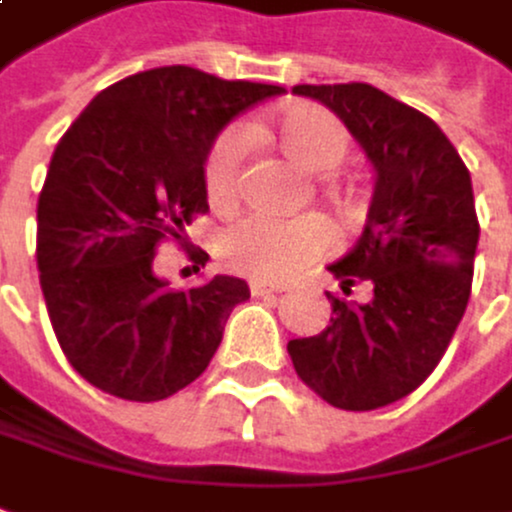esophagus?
Masks as SVG:
<instances>
[{
  "label": "esophagus",
  "mask_w": 512,
  "mask_h": 512,
  "mask_svg": "<svg viewBox=\"0 0 512 512\" xmlns=\"http://www.w3.org/2000/svg\"><path fill=\"white\" fill-rule=\"evenodd\" d=\"M285 288H288V285L263 283V280H252V283H249V291H252L255 297H266V294H283Z\"/></svg>",
  "instance_id": "esophagus-1"
}]
</instances>
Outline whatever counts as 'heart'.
Masks as SVG:
<instances>
[{
    "instance_id": "1",
    "label": "heart",
    "mask_w": 512,
    "mask_h": 512,
    "mask_svg": "<svg viewBox=\"0 0 512 512\" xmlns=\"http://www.w3.org/2000/svg\"><path fill=\"white\" fill-rule=\"evenodd\" d=\"M257 131L269 134L280 145V151L308 173H328L336 165H342L344 156L350 154V134L342 120L314 103H294ZM246 148H249L246 131L229 128L215 139L207 156L204 184L212 201L221 207L238 196ZM328 243V224L316 215H302V218L246 215L224 229L218 246L229 269L260 280H283L322 255Z\"/></svg>"
}]
</instances>
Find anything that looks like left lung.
<instances>
[{
    "instance_id": "8db88e82",
    "label": "left lung",
    "mask_w": 512,
    "mask_h": 512,
    "mask_svg": "<svg viewBox=\"0 0 512 512\" xmlns=\"http://www.w3.org/2000/svg\"><path fill=\"white\" fill-rule=\"evenodd\" d=\"M328 106L375 170L356 246L330 263L342 283H370L367 302L328 294V328L291 339L294 370L322 401L370 412L415 392L440 364L471 297L479 221L471 173L440 125L370 83H302Z\"/></svg>"
}]
</instances>
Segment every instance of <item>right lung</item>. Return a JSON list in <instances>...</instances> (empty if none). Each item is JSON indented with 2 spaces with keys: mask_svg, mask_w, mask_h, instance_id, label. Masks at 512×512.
Wrapping results in <instances>:
<instances>
[{
  "mask_svg": "<svg viewBox=\"0 0 512 512\" xmlns=\"http://www.w3.org/2000/svg\"><path fill=\"white\" fill-rule=\"evenodd\" d=\"M283 92L159 66L103 89L55 145L38 196L41 291L64 356L92 387L151 403L207 370L249 285L215 274L170 291L156 246L210 210L204 162L221 128Z\"/></svg>",
  "mask_w": 512,
  "mask_h": 512,
  "instance_id": "obj_1",
  "label": "right lung"
}]
</instances>
